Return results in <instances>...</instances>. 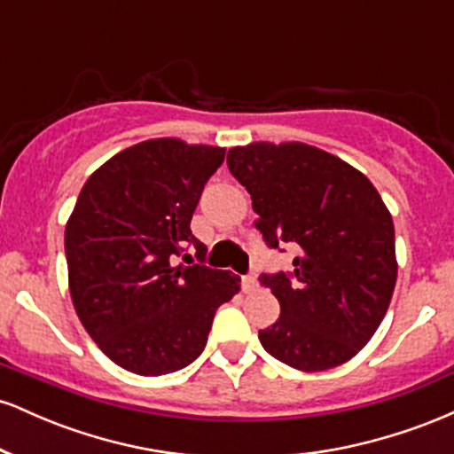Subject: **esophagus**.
I'll use <instances>...</instances> for the list:
<instances>
[{
    "instance_id": "34e87169",
    "label": "esophagus",
    "mask_w": 454,
    "mask_h": 454,
    "mask_svg": "<svg viewBox=\"0 0 454 454\" xmlns=\"http://www.w3.org/2000/svg\"><path fill=\"white\" fill-rule=\"evenodd\" d=\"M241 286H243V293H256L258 290V279L254 275H243L241 278Z\"/></svg>"
}]
</instances>
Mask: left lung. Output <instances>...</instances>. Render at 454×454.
<instances>
[{
    "label": "left lung",
    "mask_w": 454,
    "mask_h": 454,
    "mask_svg": "<svg viewBox=\"0 0 454 454\" xmlns=\"http://www.w3.org/2000/svg\"><path fill=\"white\" fill-rule=\"evenodd\" d=\"M228 168L252 196L269 247L293 243L290 275H262L281 314L258 333L270 356L325 372L367 346L397 281L395 226L372 181L305 143H252L228 151Z\"/></svg>",
    "instance_id": "8db88e82"
}]
</instances>
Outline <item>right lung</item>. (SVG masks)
<instances>
[{
  "label": "right lung",
  "mask_w": 454,
  "mask_h": 454,
  "mask_svg": "<svg viewBox=\"0 0 454 454\" xmlns=\"http://www.w3.org/2000/svg\"><path fill=\"white\" fill-rule=\"evenodd\" d=\"M223 155V147L181 138L132 145L87 179L66 223L78 320L113 363L138 376L194 363L217 307L241 288L231 270L173 264L184 243L205 256L190 222Z\"/></svg>",
  "instance_id": "right-lung-1"
}]
</instances>
